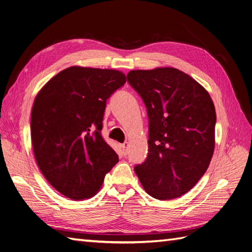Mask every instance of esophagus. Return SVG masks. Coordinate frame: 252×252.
Returning a JSON list of instances; mask_svg holds the SVG:
<instances>
[{"label": "esophagus", "mask_w": 252, "mask_h": 252, "mask_svg": "<svg viewBox=\"0 0 252 252\" xmlns=\"http://www.w3.org/2000/svg\"><path fill=\"white\" fill-rule=\"evenodd\" d=\"M128 146H129V144L127 143V142H125V143H123L121 145V147H122V149H123V152H124V155H126L127 154V151H128Z\"/></svg>", "instance_id": "obj_1"}]
</instances>
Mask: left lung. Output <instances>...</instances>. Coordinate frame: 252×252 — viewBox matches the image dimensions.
<instances>
[{
	"mask_svg": "<svg viewBox=\"0 0 252 252\" xmlns=\"http://www.w3.org/2000/svg\"><path fill=\"white\" fill-rule=\"evenodd\" d=\"M127 78L149 119L148 157L134 171L152 197L177 199L199 182L211 161L215 104L200 83L177 68L131 70Z\"/></svg>",
	"mask_w": 252,
	"mask_h": 252,
	"instance_id": "1",
	"label": "left lung"
}]
</instances>
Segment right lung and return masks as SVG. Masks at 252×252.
<instances>
[{"label":"right lung","instance_id":"add662e5","mask_svg":"<svg viewBox=\"0 0 252 252\" xmlns=\"http://www.w3.org/2000/svg\"><path fill=\"white\" fill-rule=\"evenodd\" d=\"M126 80L120 70L71 66L37 93L30 122L33 155L44 178L61 194L90 199L119 162L101 129L106 100Z\"/></svg>","mask_w":252,"mask_h":252}]
</instances>
